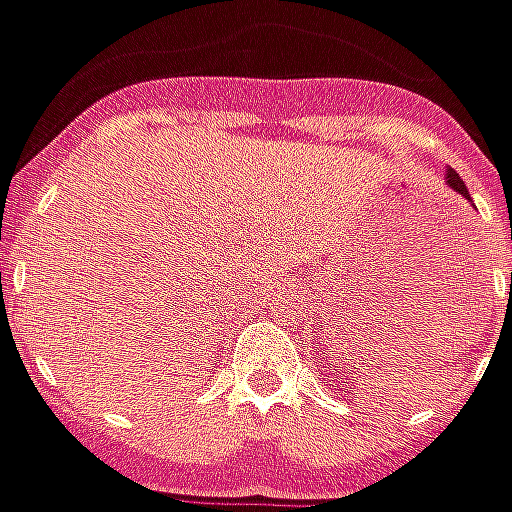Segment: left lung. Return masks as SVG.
Here are the masks:
<instances>
[{
	"label": "left lung",
	"instance_id": "obj_1",
	"mask_svg": "<svg viewBox=\"0 0 512 512\" xmlns=\"http://www.w3.org/2000/svg\"><path fill=\"white\" fill-rule=\"evenodd\" d=\"M443 180H446V185H449V188H452L455 194H460V196H463V199H468V202H471V196H468L466 182L460 180V174H457V171L446 169V174H443Z\"/></svg>",
	"mask_w": 512,
	"mask_h": 512
}]
</instances>
